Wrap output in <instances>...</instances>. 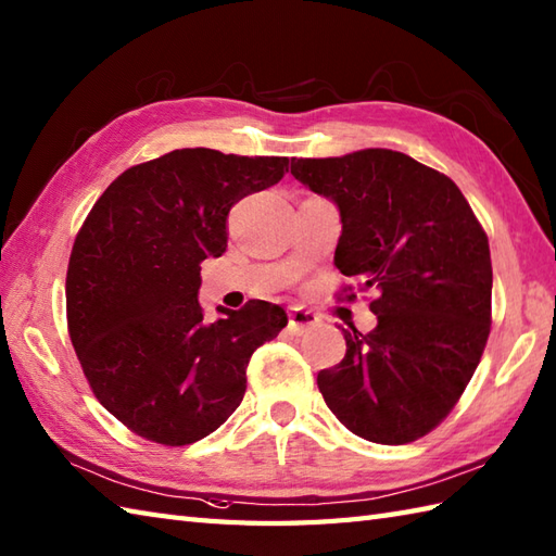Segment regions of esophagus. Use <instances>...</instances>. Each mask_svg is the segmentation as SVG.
<instances>
[{
  "instance_id": "34e87169",
  "label": "esophagus",
  "mask_w": 556,
  "mask_h": 556,
  "mask_svg": "<svg viewBox=\"0 0 556 556\" xmlns=\"http://www.w3.org/2000/svg\"><path fill=\"white\" fill-rule=\"evenodd\" d=\"M320 325V317H317L313 311H303V308H293L289 313V332L293 334H305L308 329Z\"/></svg>"
}]
</instances>
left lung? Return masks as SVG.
<instances>
[{
  "label": "left lung",
  "mask_w": 556,
  "mask_h": 556,
  "mask_svg": "<svg viewBox=\"0 0 556 556\" xmlns=\"http://www.w3.org/2000/svg\"><path fill=\"white\" fill-rule=\"evenodd\" d=\"M291 174L341 212L334 265L375 291L377 327L344 329L346 356L317 372L341 425L377 444L432 432L473 377L492 325L482 224L446 174L396 150L291 160ZM356 299L353 287L339 299Z\"/></svg>",
  "instance_id": "1"
}]
</instances>
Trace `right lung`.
Masks as SVG:
<instances>
[{
    "label": "right lung",
    "instance_id": "obj_1",
    "mask_svg": "<svg viewBox=\"0 0 556 556\" xmlns=\"http://www.w3.org/2000/svg\"><path fill=\"white\" fill-rule=\"evenodd\" d=\"M289 172V157L184 148L128 167L76 233L66 269V327L100 404L164 446L215 432L239 408L253 351L287 327L267 301L198 303L200 263L227 251L241 198Z\"/></svg>",
    "mask_w": 556,
    "mask_h": 556
}]
</instances>
